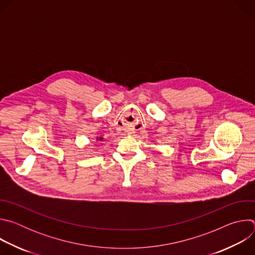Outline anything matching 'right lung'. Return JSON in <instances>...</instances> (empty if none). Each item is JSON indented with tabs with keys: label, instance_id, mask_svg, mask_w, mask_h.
Segmentation results:
<instances>
[{
	"label": "right lung",
	"instance_id": "1",
	"mask_svg": "<svg viewBox=\"0 0 255 255\" xmlns=\"http://www.w3.org/2000/svg\"><path fill=\"white\" fill-rule=\"evenodd\" d=\"M97 140H100V141H101V140H103V138L100 137V138H97Z\"/></svg>",
	"mask_w": 255,
	"mask_h": 255
}]
</instances>
